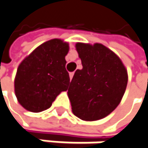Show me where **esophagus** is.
<instances>
[{
	"mask_svg": "<svg viewBox=\"0 0 148 148\" xmlns=\"http://www.w3.org/2000/svg\"><path fill=\"white\" fill-rule=\"evenodd\" d=\"M73 76H74V73H69V78H70V80L72 79Z\"/></svg>",
	"mask_w": 148,
	"mask_h": 148,
	"instance_id": "obj_1",
	"label": "esophagus"
}]
</instances>
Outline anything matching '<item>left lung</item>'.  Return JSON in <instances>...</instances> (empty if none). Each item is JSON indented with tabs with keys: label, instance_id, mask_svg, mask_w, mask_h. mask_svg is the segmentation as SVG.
<instances>
[{
	"label": "left lung",
	"instance_id": "left-lung-1",
	"mask_svg": "<svg viewBox=\"0 0 148 148\" xmlns=\"http://www.w3.org/2000/svg\"><path fill=\"white\" fill-rule=\"evenodd\" d=\"M83 69H77L68 90L72 111L86 121L107 116L126 91L128 75L121 58L101 43L77 42Z\"/></svg>",
	"mask_w": 148,
	"mask_h": 148
}]
</instances>
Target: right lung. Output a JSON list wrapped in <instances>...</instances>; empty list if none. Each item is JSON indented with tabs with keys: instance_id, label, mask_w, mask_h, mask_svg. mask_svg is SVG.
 Returning <instances> with one entry per match:
<instances>
[{
	"instance_id": "obj_1",
	"label": "right lung",
	"mask_w": 148,
	"mask_h": 148,
	"mask_svg": "<svg viewBox=\"0 0 148 148\" xmlns=\"http://www.w3.org/2000/svg\"><path fill=\"white\" fill-rule=\"evenodd\" d=\"M69 43L54 38L35 48L17 68L15 95L23 108L32 112L48 109L69 84L65 69Z\"/></svg>"
}]
</instances>
